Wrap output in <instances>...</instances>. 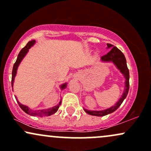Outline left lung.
Instances as JSON below:
<instances>
[{
	"mask_svg": "<svg viewBox=\"0 0 151 151\" xmlns=\"http://www.w3.org/2000/svg\"><path fill=\"white\" fill-rule=\"evenodd\" d=\"M107 48L111 49V50L106 55H103L101 58V60L103 62L113 63L116 65V66L118 68V70L121 71V73L124 76L125 78H126L124 92H123L119 101L115 104V106H112V107L110 108H108V109L103 110V111H89V110L84 109V111L88 114L91 115V116H104L114 112L115 111H116L119 108V106L123 102V101H124V99L126 98L127 95L128 93V91H129V70H128V66H127L126 59L125 58V55H123V53H122L119 49L116 48L114 45H113L112 44L107 43Z\"/></svg>",
	"mask_w": 151,
	"mask_h": 151,
	"instance_id": "left-lung-1",
	"label": "left lung"
}]
</instances>
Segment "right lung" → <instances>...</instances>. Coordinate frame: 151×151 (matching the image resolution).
Listing matches in <instances>:
<instances>
[{"mask_svg":"<svg viewBox=\"0 0 151 151\" xmlns=\"http://www.w3.org/2000/svg\"><path fill=\"white\" fill-rule=\"evenodd\" d=\"M35 43V40H30V41L28 42L27 43V45L23 48L22 50L20 51L19 54H18V58H17V60L16 63H14L13 65V70H12V80H11V85H12V87L13 86V83H14V79L15 77H16V73H17V69H18V65L19 64L21 63V60H23V58L25 56L27 53L28 52V50L30 48V47L33 46L34 45V43ZM66 85L67 83H64L60 86V88L61 90L65 88H66ZM16 99L17 100V103H18L19 106L21 107V108L24 111L25 113H26L27 114H29L30 116H50V115L54 114L55 113L57 112V111L58 110L59 106H60L61 104V101L59 102V104H58L57 106H54L53 108H48V109H43V110H38V111H33V110L30 109L28 106H25V105L21 104L19 101H18L17 98L16 97Z\"/></svg>","mask_w":151,"mask_h":151,"instance_id":"1","label":"right lung"}]
</instances>
